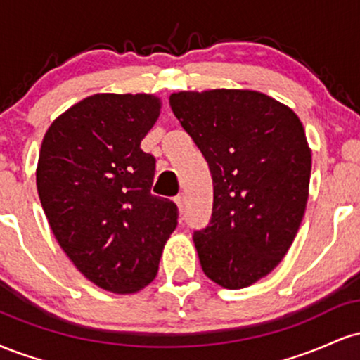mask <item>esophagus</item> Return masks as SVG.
Here are the masks:
<instances>
[{"mask_svg": "<svg viewBox=\"0 0 360 360\" xmlns=\"http://www.w3.org/2000/svg\"><path fill=\"white\" fill-rule=\"evenodd\" d=\"M174 203L177 205V208H179V212H183L184 203H186V196H184V194H177V196L174 198Z\"/></svg>", "mask_w": 360, "mask_h": 360, "instance_id": "obj_1", "label": "esophagus"}]
</instances>
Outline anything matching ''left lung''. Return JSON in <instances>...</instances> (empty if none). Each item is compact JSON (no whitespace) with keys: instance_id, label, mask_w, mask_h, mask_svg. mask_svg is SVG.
Segmentation results:
<instances>
[{"instance_id":"1","label":"left lung","mask_w":360,"mask_h":360,"mask_svg":"<svg viewBox=\"0 0 360 360\" xmlns=\"http://www.w3.org/2000/svg\"><path fill=\"white\" fill-rule=\"evenodd\" d=\"M169 105L208 162L212 220L194 232L201 269L242 289L283 260L307 210L311 148L298 115L252 89L172 93Z\"/></svg>"}]
</instances>
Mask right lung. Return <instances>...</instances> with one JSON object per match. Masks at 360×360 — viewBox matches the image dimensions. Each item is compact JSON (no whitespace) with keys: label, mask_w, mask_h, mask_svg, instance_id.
<instances>
[{"label":"right lung","mask_w":360,"mask_h":360,"mask_svg":"<svg viewBox=\"0 0 360 360\" xmlns=\"http://www.w3.org/2000/svg\"><path fill=\"white\" fill-rule=\"evenodd\" d=\"M154 94L98 93L45 131L37 191L77 271L98 288L131 295L155 279L177 206L150 193L155 159L140 148L160 115Z\"/></svg>","instance_id":"add662e5"}]
</instances>
